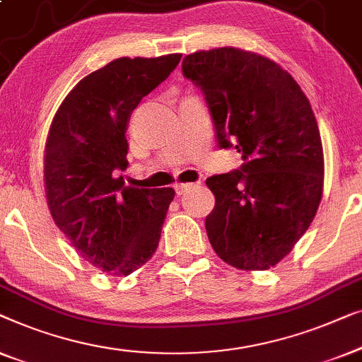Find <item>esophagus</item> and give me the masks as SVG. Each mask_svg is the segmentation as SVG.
Masks as SVG:
<instances>
[{
	"mask_svg": "<svg viewBox=\"0 0 362 362\" xmlns=\"http://www.w3.org/2000/svg\"><path fill=\"white\" fill-rule=\"evenodd\" d=\"M195 185H197V183H177L174 188H175L177 195H182V193L188 192V190H190V188H193Z\"/></svg>",
	"mask_w": 362,
	"mask_h": 362,
	"instance_id": "esophagus-1",
	"label": "esophagus"
}]
</instances>
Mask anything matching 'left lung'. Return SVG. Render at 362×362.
Masks as SVG:
<instances>
[{"label": "left lung", "instance_id": "1", "mask_svg": "<svg viewBox=\"0 0 362 362\" xmlns=\"http://www.w3.org/2000/svg\"><path fill=\"white\" fill-rule=\"evenodd\" d=\"M183 77L205 95L220 149L236 147L243 165L213 175L215 208L205 228L223 261L266 271L308 230L323 192V147L310 101L287 70L234 47L200 50Z\"/></svg>", "mask_w": 362, "mask_h": 362}]
</instances>
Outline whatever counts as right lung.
I'll return each instance as SVG.
<instances>
[{
    "label": "right lung",
    "mask_w": 362,
    "mask_h": 362,
    "mask_svg": "<svg viewBox=\"0 0 362 362\" xmlns=\"http://www.w3.org/2000/svg\"><path fill=\"white\" fill-rule=\"evenodd\" d=\"M180 54L116 59L86 75L62 101L44 156L55 225L91 266L129 276L159 246L174 188L124 187L132 110L172 74Z\"/></svg>",
    "instance_id": "1"
}]
</instances>
